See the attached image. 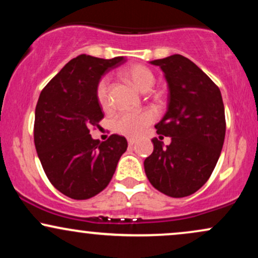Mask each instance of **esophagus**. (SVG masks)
<instances>
[{"instance_id":"obj_1","label":"esophagus","mask_w":258,"mask_h":258,"mask_svg":"<svg viewBox=\"0 0 258 258\" xmlns=\"http://www.w3.org/2000/svg\"><path fill=\"white\" fill-rule=\"evenodd\" d=\"M127 142H128V146H135V144L137 143V139L128 138V139H127Z\"/></svg>"}]
</instances>
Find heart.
<instances>
[{"label": "heart", "mask_w": 258, "mask_h": 258, "mask_svg": "<svg viewBox=\"0 0 258 258\" xmlns=\"http://www.w3.org/2000/svg\"><path fill=\"white\" fill-rule=\"evenodd\" d=\"M121 76L133 87L141 92H148L155 84V76L152 70L146 65H130L121 70ZM96 96L102 108L109 106V81L103 78L96 88ZM155 120V115L152 111L144 110L139 112H120L112 121L115 132L127 137H138L147 130V127Z\"/></svg>", "instance_id": "obj_1"}]
</instances>
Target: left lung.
Returning a JSON list of instances; mask_svg holds the SVG:
<instances>
[{"label":"left lung","instance_id":"8db88e82","mask_svg":"<svg viewBox=\"0 0 258 258\" xmlns=\"http://www.w3.org/2000/svg\"><path fill=\"white\" fill-rule=\"evenodd\" d=\"M168 82V109L158 135L171 137L162 148L153 139L144 171L155 189L171 198L195 193L207 182L217 164L226 136L221 91L198 65L180 54L156 59Z\"/></svg>","mask_w":258,"mask_h":258}]
</instances>
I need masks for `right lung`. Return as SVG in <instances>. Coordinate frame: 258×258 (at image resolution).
<instances>
[{
  "instance_id": "obj_1",
  "label": "right lung",
  "mask_w": 258,
  "mask_h": 258,
  "mask_svg": "<svg viewBox=\"0 0 258 258\" xmlns=\"http://www.w3.org/2000/svg\"><path fill=\"white\" fill-rule=\"evenodd\" d=\"M125 60L81 54L65 64L40 94L34 123L38 159L53 186L72 199H90L106 188L127 149L122 136L99 142L90 135L104 117L97 85Z\"/></svg>"
}]
</instances>
